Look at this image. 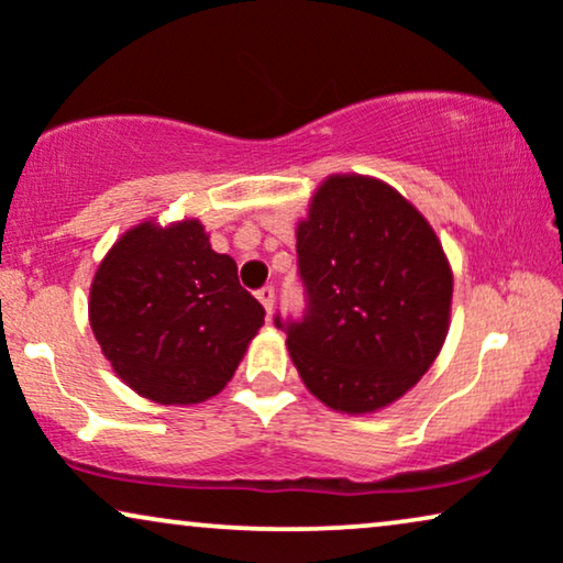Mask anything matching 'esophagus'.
Instances as JSON below:
<instances>
[{
  "mask_svg": "<svg viewBox=\"0 0 563 563\" xmlns=\"http://www.w3.org/2000/svg\"><path fill=\"white\" fill-rule=\"evenodd\" d=\"M257 301L265 306L267 313H273V306H275V288L273 286H265L257 290Z\"/></svg>",
  "mask_w": 563,
  "mask_h": 563,
  "instance_id": "34e87169",
  "label": "esophagus"
}]
</instances>
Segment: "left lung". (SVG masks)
Instances as JSON below:
<instances>
[{"mask_svg": "<svg viewBox=\"0 0 563 563\" xmlns=\"http://www.w3.org/2000/svg\"><path fill=\"white\" fill-rule=\"evenodd\" d=\"M296 252L309 290V313L286 327L298 376L342 415L386 409L451 329L453 269L438 234L384 179L329 175L298 221Z\"/></svg>", "mask_w": 563, "mask_h": 563, "instance_id": "1", "label": "left lung"}]
</instances>
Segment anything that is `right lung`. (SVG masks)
<instances>
[{"label":"right lung","mask_w":563,"mask_h":563,"mask_svg":"<svg viewBox=\"0 0 563 563\" xmlns=\"http://www.w3.org/2000/svg\"><path fill=\"white\" fill-rule=\"evenodd\" d=\"M262 324L265 309L198 219L131 227L89 286V327L110 368L164 407L221 394Z\"/></svg>","instance_id":"right-lung-1"}]
</instances>
